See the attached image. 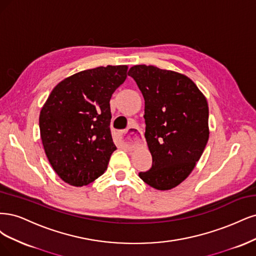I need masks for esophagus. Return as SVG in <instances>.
I'll return each mask as SVG.
<instances>
[{
  "mask_svg": "<svg viewBox=\"0 0 256 256\" xmlns=\"http://www.w3.org/2000/svg\"><path fill=\"white\" fill-rule=\"evenodd\" d=\"M121 137L123 142L128 146L135 144L139 142L142 138V132L137 126H130L128 130H123L121 133Z\"/></svg>",
  "mask_w": 256,
  "mask_h": 256,
  "instance_id": "34e87169",
  "label": "esophagus"
}]
</instances>
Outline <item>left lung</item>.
<instances>
[{
  "label": "left lung",
  "instance_id": "8db88e82",
  "mask_svg": "<svg viewBox=\"0 0 256 256\" xmlns=\"http://www.w3.org/2000/svg\"><path fill=\"white\" fill-rule=\"evenodd\" d=\"M144 98V137L152 167L139 178L170 190L188 178L208 142V104L185 74L136 64L128 70Z\"/></svg>",
  "mask_w": 256,
  "mask_h": 256
}]
</instances>
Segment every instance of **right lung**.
<instances>
[{
	"label": "right lung",
	"instance_id": "right-lung-1",
	"mask_svg": "<svg viewBox=\"0 0 256 256\" xmlns=\"http://www.w3.org/2000/svg\"><path fill=\"white\" fill-rule=\"evenodd\" d=\"M128 66L78 72L57 84L40 110L44 149L64 183L82 187L107 169L117 149L110 134L112 94L128 76Z\"/></svg>",
	"mask_w": 256,
	"mask_h": 256
}]
</instances>
